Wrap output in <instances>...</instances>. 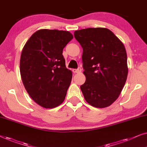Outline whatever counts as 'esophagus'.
I'll use <instances>...</instances> for the list:
<instances>
[{
	"instance_id": "esophagus-1",
	"label": "esophagus",
	"mask_w": 147,
	"mask_h": 147,
	"mask_svg": "<svg viewBox=\"0 0 147 147\" xmlns=\"http://www.w3.org/2000/svg\"><path fill=\"white\" fill-rule=\"evenodd\" d=\"M81 72V68H77V69H74L73 70V72H75V73H80Z\"/></svg>"
}]
</instances>
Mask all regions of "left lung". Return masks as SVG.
I'll return each instance as SVG.
<instances>
[{"label":"left lung","mask_w":147,"mask_h":147,"mask_svg":"<svg viewBox=\"0 0 147 147\" xmlns=\"http://www.w3.org/2000/svg\"><path fill=\"white\" fill-rule=\"evenodd\" d=\"M74 36L83 48L86 81L81 89L85 99L97 108L108 107L118 98L128 76L124 44L103 27L75 31Z\"/></svg>","instance_id":"left-lung-1"}]
</instances>
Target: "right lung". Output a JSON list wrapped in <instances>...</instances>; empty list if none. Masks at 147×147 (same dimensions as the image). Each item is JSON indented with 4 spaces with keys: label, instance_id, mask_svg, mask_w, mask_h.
Returning a JSON list of instances; mask_svg holds the SVG:
<instances>
[{
    "label": "right lung",
    "instance_id": "add662e5",
    "mask_svg": "<svg viewBox=\"0 0 147 147\" xmlns=\"http://www.w3.org/2000/svg\"><path fill=\"white\" fill-rule=\"evenodd\" d=\"M73 38L67 31L40 29L27 40L20 59L23 85L31 99L44 108L63 102L72 73L66 67L62 51Z\"/></svg>",
    "mask_w": 147,
    "mask_h": 147
}]
</instances>
